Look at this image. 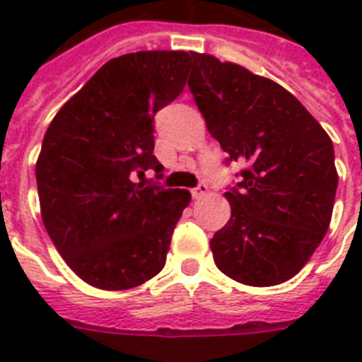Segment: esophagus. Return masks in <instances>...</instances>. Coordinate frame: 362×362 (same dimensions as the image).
Listing matches in <instances>:
<instances>
[{
    "instance_id": "1",
    "label": "esophagus",
    "mask_w": 362,
    "mask_h": 362,
    "mask_svg": "<svg viewBox=\"0 0 362 362\" xmlns=\"http://www.w3.org/2000/svg\"><path fill=\"white\" fill-rule=\"evenodd\" d=\"M206 193H209V186H206V184H199L197 187H193L192 189V197L199 199L203 197V195H206Z\"/></svg>"
}]
</instances>
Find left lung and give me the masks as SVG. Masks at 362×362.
Returning a JSON list of instances; mask_svg holds the SVG:
<instances>
[{
  "label": "left lung",
  "instance_id": "8db88e82",
  "mask_svg": "<svg viewBox=\"0 0 362 362\" xmlns=\"http://www.w3.org/2000/svg\"><path fill=\"white\" fill-rule=\"evenodd\" d=\"M192 90L210 135L240 161L227 187L231 218L210 247L246 286H278L308 263L331 223L338 175L320 122L286 88L209 54H192Z\"/></svg>",
  "mask_w": 362,
  "mask_h": 362
}]
</instances>
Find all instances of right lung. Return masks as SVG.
Instances as JSON below:
<instances>
[{"label":"right lung","instance_id":"1","mask_svg":"<svg viewBox=\"0 0 362 362\" xmlns=\"http://www.w3.org/2000/svg\"><path fill=\"white\" fill-rule=\"evenodd\" d=\"M192 54L152 50L107 62L54 116L35 178L42 223L65 263L99 289L141 286L165 267L186 189L163 178L153 116L186 86Z\"/></svg>","mask_w":362,"mask_h":362}]
</instances>
